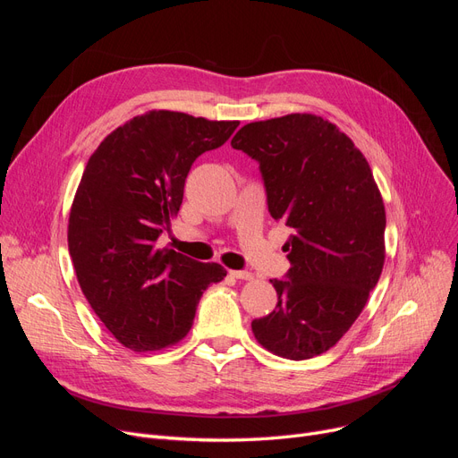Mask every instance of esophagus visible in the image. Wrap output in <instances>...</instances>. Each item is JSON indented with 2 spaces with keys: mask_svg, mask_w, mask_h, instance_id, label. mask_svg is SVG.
I'll list each match as a JSON object with an SVG mask.
<instances>
[{
  "mask_svg": "<svg viewBox=\"0 0 458 458\" xmlns=\"http://www.w3.org/2000/svg\"><path fill=\"white\" fill-rule=\"evenodd\" d=\"M233 279H241V281H252L254 275L250 271H229Z\"/></svg>",
  "mask_w": 458,
  "mask_h": 458,
  "instance_id": "esophagus-1",
  "label": "esophagus"
}]
</instances>
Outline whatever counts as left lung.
Returning a JSON list of instances; mask_svg holds the SVG:
<instances>
[{
  "label": "left lung",
  "mask_w": 458,
  "mask_h": 458,
  "mask_svg": "<svg viewBox=\"0 0 458 458\" xmlns=\"http://www.w3.org/2000/svg\"><path fill=\"white\" fill-rule=\"evenodd\" d=\"M231 147L259 164L273 219L293 229L276 308L252 321L263 348L293 361L330 350L361 315L384 267L386 212L370 165L315 114L242 126Z\"/></svg>",
  "instance_id": "obj_1"
}]
</instances>
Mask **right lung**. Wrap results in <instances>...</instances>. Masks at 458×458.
I'll list each match as a JSON object with an SVG mask.
<instances>
[{"mask_svg": "<svg viewBox=\"0 0 458 458\" xmlns=\"http://www.w3.org/2000/svg\"><path fill=\"white\" fill-rule=\"evenodd\" d=\"M237 126L150 110L106 135L88 160L68 217V252L91 310L131 352L182 340L204 290L227 275L219 263L158 248V239L183 202L192 162Z\"/></svg>", "mask_w": 458, "mask_h": 458, "instance_id": "1", "label": "right lung"}]
</instances>
